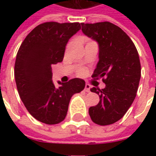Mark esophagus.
I'll list each match as a JSON object with an SVG mask.
<instances>
[{"instance_id": "1", "label": "esophagus", "mask_w": 156, "mask_h": 156, "mask_svg": "<svg viewBox=\"0 0 156 156\" xmlns=\"http://www.w3.org/2000/svg\"><path fill=\"white\" fill-rule=\"evenodd\" d=\"M90 88H91V87H90V85L88 84V83H86V84H85V88H84L85 92H90Z\"/></svg>"}]
</instances>
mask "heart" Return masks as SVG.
Instances as JSON below:
<instances>
[{
	"mask_svg": "<svg viewBox=\"0 0 156 156\" xmlns=\"http://www.w3.org/2000/svg\"><path fill=\"white\" fill-rule=\"evenodd\" d=\"M85 73V70L84 69H80L79 71H78V74L80 75H83Z\"/></svg>",
	"mask_w": 156,
	"mask_h": 156,
	"instance_id": "b5f03b06",
	"label": "heart"
}]
</instances>
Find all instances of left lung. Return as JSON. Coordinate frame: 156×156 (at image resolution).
<instances>
[{"mask_svg": "<svg viewBox=\"0 0 156 156\" xmlns=\"http://www.w3.org/2000/svg\"><path fill=\"white\" fill-rule=\"evenodd\" d=\"M83 34L98 42V62L93 78H103L105 88H92L99 96L88 109L93 122L108 125L119 120L134 102L141 76L137 49L129 37L111 22L81 23Z\"/></svg>", "mask_w": 156, "mask_h": 156, "instance_id": "left-lung-1", "label": "left lung"}]
</instances>
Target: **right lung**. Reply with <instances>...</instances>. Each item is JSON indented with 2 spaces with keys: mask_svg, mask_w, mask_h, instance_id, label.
Returning <instances> with one entry per match:
<instances>
[{
  "mask_svg": "<svg viewBox=\"0 0 156 156\" xmlns=\"http://www.w3.org/2000/svg\"><path fill=\"white\" fill-rule=\"evenodd\" d=\"M81 24L50 22L40 24L27 36L15 62V79L20 98L30 115L47 124H57L67 115L72 96L84 88L81 78L52 82L51 65L62 61L69 39Z\"/></svg>",
  "mask_w": 156,
  "mask_h": 156,
  "instance_id": "1",
  "label": "right lung"
}]
</instances>
